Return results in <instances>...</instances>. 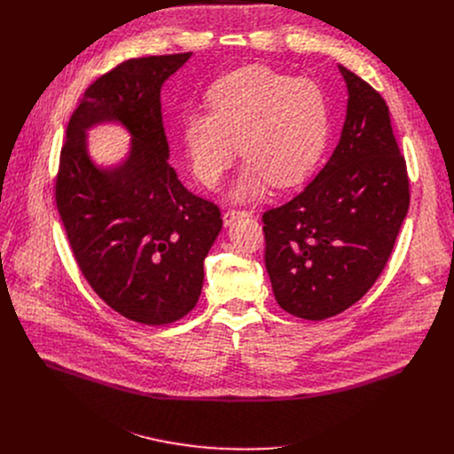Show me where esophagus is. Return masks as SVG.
I'll list each match as a JSON object with an SVG mask.
<instances>
[{
    "mask_svg": "<svg viewBox=\"0 0 454 454\" xmlns=\"http://www.w3.org/2000/svg\"><path fill=\"white\" fill-rule=\"evenodd\" d=\"M251 214L247 210H228L224 212L223 215V221H224V226H231L239 217H249Z\"/></svg>",
    "mask_w": 454,
    "mask_h": 454,
    "instance_id": "esophagus-1",
    "label": "esophagus"
}]
</instances>
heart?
<instances>
[{"label":"heart","instance_id":"obj_1","mask_svg":"<svg viewBox=\"0 0 454 454\" xmlns=\"http://www.w3.org/2000/svg\"><path fill=\"white\" fill-rule=\"evenodd\" d=\"M207 102L210 113L190 111L181 121L184 154L198 181L215 188L239 145L246 165L228 192L231 201H251L270 183H301L327 147L329 100L312 81L253 64L214 82Z\"/></svg>","mask_w":454,"mask_h":454}]
</instances>
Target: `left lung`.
Listing matches in <instances>:
<instances>
[{
	"mask_svg": "<svg viewBox=\"0 0 454 454\" xmlns=\"http://www.w3.org/2000/svg\"><path fill=\"white\" fill-rule=\"evenodd\" d=\"M348 100L340 144L289 203L262 215L278 305L303 319L336 316L382 273L410 208V181L384 98L340 64Z\"/></svg>",
	"mask_w": 454,
	"mask_h": 454,
	"instance_id": "obj_1",
	"label": "left lung"
}]
</instances>
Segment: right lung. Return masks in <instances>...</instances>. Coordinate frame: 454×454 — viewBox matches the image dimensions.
Masks as SVG:
<instances>
[{
  "instance_id": "1",
  "label": "right lung",
  "mask_w": 454,
  "mask_h": 454,
  "mask_svg": "<svg viewBox=\"0 0 454 454\" xmlns=\"http://www.w3.org/2000/svg\"><path fill=\"white\" fill-rule=\"evenodd\" d=\"M190 57L129 59L97 79L60 151L55 201L75 261L111 309L144 325H167L196 307L223 228L219 208L188 192L168 163L160 95ZM102 122L132 137L128 156L109 168L87 149V131Z\"/></svg>"
}]
</instances>
